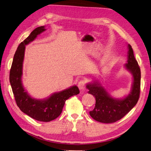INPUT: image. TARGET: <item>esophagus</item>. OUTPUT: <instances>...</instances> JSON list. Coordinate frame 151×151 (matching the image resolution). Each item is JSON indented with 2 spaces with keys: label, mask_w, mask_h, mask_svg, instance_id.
I'll return each mask as SVG.
<instances>
[{
  "label": "esophagus",
  "mask_w": 151,
  "mask_h": 151,
  "mask_svg": "<svg viewBox=\"0 0 151 151\" xmlns=\"http://www.w3.org/2000/svg\"><path fill=\"white\" fill-rule=\"evenodd\" d=\"M78 87L80 90L83 89L86 87V82L84 81V80H81V81H80L78 83Z\"/></svg>",
  "instance_id": "obj_1"
}]
</instances>
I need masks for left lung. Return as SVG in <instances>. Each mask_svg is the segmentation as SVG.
<instances>
[{"label": "left lung", "mask_w": 151, "mask_h": 151, "mask_svg": "<svg viewBox=\"0 0 151 151\" xmlns=\"http://www.w3.org/2000/svg\"><path fill=\"white\" fill-rule=\"evenodd\" d=\"M128 50L127 63L124 67L131 73L133 82L131 91L127 96L123 99L112 97L99 80L87 84L88 93L91 94L96 99L95 107L89 114L97 122L104 124L114 123L127 114L138 102L140 93L141 71L130 44H128Z\"/></svg>", "instance_id": "1"}]
</instances>
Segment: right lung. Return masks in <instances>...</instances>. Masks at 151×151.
Segmentation results:
<instances>
[{"label":"right lung","instance_id":"add662e5","mask_svg":"<svg viewBox=\"0 0 151 151\" xmlns=\"http://www.w3.org/2000/svg\"><path fill=\"white\" fill-rule=\"evenodd\" d=\"M45 30V26L37 27L19 44L14 55L10 69L9 82L17 105L20 109L35 120L47 122L58 117L66 100L72 96L77 95L80 91L76 86H73L60 92L52 93L46 99H37L31 97L24 87L22 77L26 45Z\"/></svg>","mask_w":151,"mask_h":151}]
</instances>
